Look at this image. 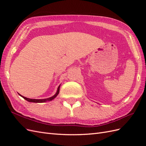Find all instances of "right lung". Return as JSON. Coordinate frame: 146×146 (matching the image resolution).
Returning a JSON list of instances; mask_svg holds the SVG:
<instances>
[{
  "label": "right lung",
  "instance_id": "add662e5",
  "mask_svg": "<svg viewBox=\"0 0 146 146\" xmlns=\"http://www.w3.org/2000/svg\"><path fill=\"white\" fill-rule=\"evenodd\" d=\"M60 85L58 86V89H57V91L56 92V94L53 96L52 97H51V98H47V99H29V98H25V97L21 96V94H19V96H21L22 98H23L24 99H25L26 100H27L28 102H35V103H42V102H45L46 101H50V100H52L54 99H55L56 97L57 96V95L58 94L59 92H60Z\"/></svg>",
  "mask_w": 146,
  "mask_h": 146
}]
</instances>
